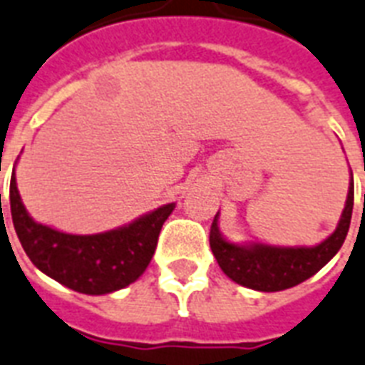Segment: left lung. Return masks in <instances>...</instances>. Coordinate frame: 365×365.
Segmentation results:
<instances>
[{"instance_id":"1","label":"left lung","mask_w":365,"mask_h":365,"mask_svg":"<svg viewBox=\"0 0 365 365\" xmlns=\"http://www.w3.org/2000/svg\"><path fill=\"white\" fill-rule=\"evenodd\" d=\"M354 190L350 185L346 205L335 232L314 247H276V245L230 244L222 238L215 215L209 245L222 272L236 284L257 291H282L314 276L341 250L352 217Z\"/></svg>"}]
</instances>
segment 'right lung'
I'll use <instances>...</instances> for the list:
<instances>
[{
	"mask_svg": "<svg viewBox=\"0 0 365 365\" xmlns=\"http://www.w3.org/2000/svg\"><path fill=\"white\" fill-rule=\"evenodd\" d=\"M9 202L16 236L30 261L49 278L86 295H104L133 284L152 261L160 230L175 207L162 205L118 230L76 236L34 221L22 205L15 175Z\"/></svg>",
	"mask_w": 365,
	"mask_h": 365,
	"instance_id": "add662e5",
	"label": "right lung"
}]
</instances>
